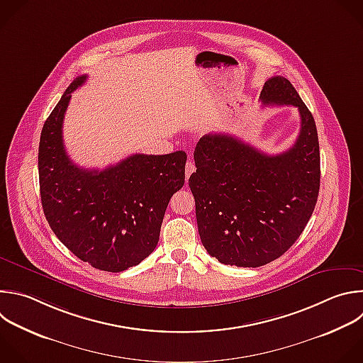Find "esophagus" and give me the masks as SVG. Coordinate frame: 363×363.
<instances>
[{"mask_svg": "<svg viewBox=\"0 0 363 363\" xmlns=\"http://www.w3.org/2000/svg\"><path fill=\"white\" fill-rule=\"evenodd\" d=\"M195 164L194 162H191V161H188L186 162V165H185V178H186V181L189 179V177H191V174H194L195 172Z\"/></svg>", "mask_w": 363, "mask_h": 363, "instance_id": "obj_1", "label": "esophagus"}]
</instances>
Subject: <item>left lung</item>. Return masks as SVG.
<instances>
[{
    "mask_svg": "<svg viewBox=\"0 0 363 363\" xmlns=\"http://www.w3.org/2000/svg\"><path fill=\"white\" fill-rule=\"evenodd\" d=\"M264 105H292L301 131L292 148L268 155L228 134L203 135L189 177L198 230L223 265L258 268L284 255L305 229L318 201L320 157L315 119L294 85L269 78Z\"/></svg>",
    "mask_w": 363,
    "mask_h": 363,
    "instance_id": "left-lung-1",
    "label": "left lung"
}]
</instances>
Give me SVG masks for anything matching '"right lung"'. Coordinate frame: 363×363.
Wrapping results in <instances>:
<instances>
[{
	"label": "right lung",
	"mask_w": 363,
	"mask_h": 363,
	"mask_svg": "<svg viewBox=\"0 0 363 363\" xmlns=\"http://www.w3.org/2000/svg\"><path fill=\"white\" fill-rule=\"evenodd\" d=\"M75 78L41 131L38 172L45 218L81 261L106 272L138 265L155 250L171 196L184 186L186 154L131 155L102 171L75 165L64 147L62 123Z\"/></svg>",
	"instance_id": "right-lung-1"
}]
</instances>
